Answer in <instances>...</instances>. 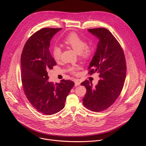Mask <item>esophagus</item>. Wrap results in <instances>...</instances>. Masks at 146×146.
I'll use <instances>...</instances> for the list:
<instances>
[{"label": "esophagus", "mask_w": 146, "mask_h": 146, "mask_svg": "<svg viewBox=\"0 0 146 146\" xmlns=\"http://www.w3.org/2000/svg\"><path fill=\"white\" fill-rule=\"evenodd\" d=\"M80 85V82L78 81H75V86H79Z\"/></svg>", "instance_id": "34e87169"}]
</instances>
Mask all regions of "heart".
<instances>
[{"instance_id":"b5f03b06","label":"heart","mask_w":146,"mask_h":146,"mask_svg":"<svg viewBox=\"0 0 146 146\" xmlns=\"http://www.w3.org/2000/svg\"><path fill=\"white\" fill-rule=\"evenodd\" d=\"M64 42L66 44L73 48L79 56L84 59L89 58L93 53V46L88 45L85 39L76 33L72 32L69 34L65 38ZM52 54L55 61H59L62 54L61 47L58 45L54 46L52 49ZM79 69V66H72L69 68V70L72 73L76 74Z\"/></svg>"}]
</instances>
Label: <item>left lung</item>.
<instances>
[{
    "instance_id": "obj_1",
    "label": "left lung",
    "mask_w": 146,
    "mask_h": 146,
    "mask_svg": "<svg viewBox=\"0 0 146 146\" xmlns=\"http://www.w3.org/2000/svg\"><path fill=\"white\" fill-rule=\"evenodd\" d=\"M88 30L99 39L89 73L98 72L102 79L95 86L88 80L81 84L86 89L82 100L87 109L99 112L108 108L118 98L124 86L127 67L122 48L108 30L100 27Z\"/></svg>"
}]
</instances>
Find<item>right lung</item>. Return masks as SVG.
<instances>
[{
  "label": "right lung",
  "mask_w": 146,
  "mask_h": 146,
  "mask_svg": "<svg viewBox=\"0 0 146 146\" xmlns=\"http://www.w3.org/2000/svg\"><path fill=\"white\" fill-rule=\"evenodd\" d=\"M62 29L44 28L33 34L21 55V78L26 98L39 112L50 115L65 107L66 97L74 85L70 80L60 83L48 81L47 71L57 65L49 52L50 42Z\"/></svg>",
  "instance_id": "right-lung-1"
}]
</instances>
